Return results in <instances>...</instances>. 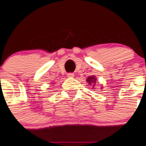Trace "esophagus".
Segmentation results:
<instances>
[{"mask_svg": "<svg viewBox=\"0 0 146 146\" xmlns=\"http://www.w3.org/2000/svg\"><path fill=\"white\" fill-rule=\"evenodd\" d=\"M67 76H68V78H72V77H73V76H74V73H68V74H67Z\"/></svg>", "mask_w": 146, "mask_h": 146, "instance_id": "obj_1", "label": "esophagus"}]
</instances>
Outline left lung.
<instances>
[{"instance_id":"8db88e82","label":"left lung","mask_w":146,"mask_h":146,"mask_svg":"<svg viewBox=\"0 0 146 146\" xmlns=\"http://www.w3.org/2000/svg\"><path fill=\"white\" fill-rule=\"evenodd\" d=\"M86 81L88 82L89 85H92V89L94 88V85H95L96 83V78L95 76H90V77H88Z\"/></svg>"}]
</instances>
